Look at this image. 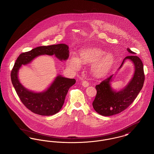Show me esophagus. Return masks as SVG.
I'll list each match as a JSON object with an SVG mask.
<instances>
[{
	"instance_id": "esophagus-1",
	"label": "esophagus",
	"mask_w": 154,
	"mask_h": 154,
	"mask_svg": "<svg viewBox=\"0 0 154 154\" xmlns=\"http://www.w3.org/2000/svg\"><path fill=\"white\" fill-rule=\"evenodd\" d=\"M82 85L83 87H88V86L89 85V83H88V82H87V81L83 80V81L82 82Z\"/></svg>"
}]
</instances>
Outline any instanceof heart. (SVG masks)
<instances>
[{
	"label": "heart",
	"mask_w": 154,
	"mask_h": 154,
	"mask_svg": "<svg viewBox=\"0 0 154 154\" xmlns=\"http://www.w3.org/2000/svg\"><path fill=\"white\" fill-rule=\"evenodd\" d=\"M80 61L84 63L92 62L91 71L97 77L105 76L113 67L115 58L112 54H106L103 49L97 47H88L82 50L80 57L73 55L70 60V66L74 70L79 68Z\"/></svg>",
	"instance_id": "1"
}]
</instances>
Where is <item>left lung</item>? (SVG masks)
<instances>
[{"label":"left lung","instance_id":"obj_1","mask_svg":"<svg viewBox=\"0 0 154 154\" xmlns=\"http://www.w3.org/2000/svg\"><path fill=\"white\" fill-rule=\"evenodd\" d=\"M127 50L131 55L124 59L119 69L126 59L130 60L135 66L134 76L126 87L119 92L113 90L110 87V83L113 75H111L95 86L97 95L92 102V106L100 115L109 116L125 110L133 103L143 87L145 75L143 62L137 56L134 55L135 52L129 48Z\"/></svg>","mask_w":154,"mask_h":154}]
</instances>
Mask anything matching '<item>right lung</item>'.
I'll list each match as a JSON object with an SVG mask.
<instances>
[{
    "label": "right lung",
    "mask_w": 154,
    "mask_h": 154,
    "mask_svg": "<svg viewBox=\"0 0 154 154\" xmlns=\"http://www.w3.org/2000/svg\"><path fill=\"white\" fill-rule=\"evenodd\" d=\"M54 54L59 60H66L69 56V46L57 44L39 46L19 55L11 72V80L18 97L24 105L32 112L42 116H51L62 108L69 88L75 83L74 79L58 75L47 90L36 93L28 90L20 82L18 72L22 64L30 63L39 55Z\"/></svg>",
    "instance_id": "add662e5"
}]
</instances>
